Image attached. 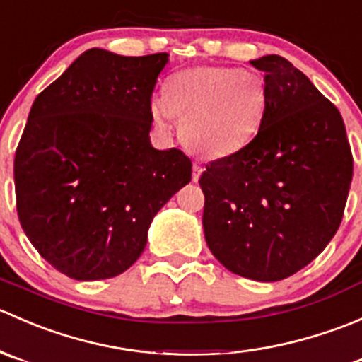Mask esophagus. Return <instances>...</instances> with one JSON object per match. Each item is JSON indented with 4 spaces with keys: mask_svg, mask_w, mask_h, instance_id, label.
<instances>
[{
    "mask_svg": "<svg viewBox=\"0 0 362 362\" xmlns=\"http://www.w3.org/2000/svg\"><path fill=\"white\" fill-rule=\"evenodd\" d=\"M202 173H203V166L202 164H194V166H192V180H198L199 177H202Z\"/></svg>",
    "mask_w": 362,
    "mask_h": 362,
    "instance_id": "esophagus-1",
    "label": "esophagus"
}]
</instances>
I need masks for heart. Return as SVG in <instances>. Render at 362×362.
Segmentation results:
<instances>
[{
    "label": "heart",
    "mask_w": 362,
    "mask_h": 362,
    "mask_svg": "<svg viewBox=\"0 0 362 362\" xmlns=\"http://www.w3.org/2000/svg\"><path fill=\"white\" fill-rule=\"evenodd\" d=\"M266 80L255 71L229 66H198L175 73L156 96L151 113L168 129L182 117L180 136L206 158H228L250 144L268 115Z\"/></svg>",
    "instance_id": "b5f03b06"
}]
</instances>
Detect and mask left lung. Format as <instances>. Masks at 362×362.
<instances>
[{"mask_svg": "<svg viewBox=\"0 0 362 362\" xmlns=\"http://www.w3.org/2000/svg\"><path fill=\"white\" fill-rule=\"evenodd\" d=\"M250 63L264 71L268 115L247 147L206 164L203 229L224 268L276 282L338 231L354 160L338 108L305 73L275 54Z\"/></svg>", "mask_w": 362, "mask_h": 362, "instance_id": "obj_1", "label": "left lung"}]
</instances>
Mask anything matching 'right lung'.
Here are the masks:
<instances>
[{"label": "right lung", "mask_w": 362, "mask_h": 362, "mask_svg": "<svg viewBox=\"0 0 362 362\" xmlns=\"http://www.w3.org/2000/svg\"><path fill=\"white\" fill-rule=\"evenodd\" d=\"M166 63V52L89 49L33 103L13 163L17 214L33 247L69 279L126 272L156 214L191 182V159L148 136Z\"/></svg>", "instance_id": "right-lung-1"}]
</instances>
